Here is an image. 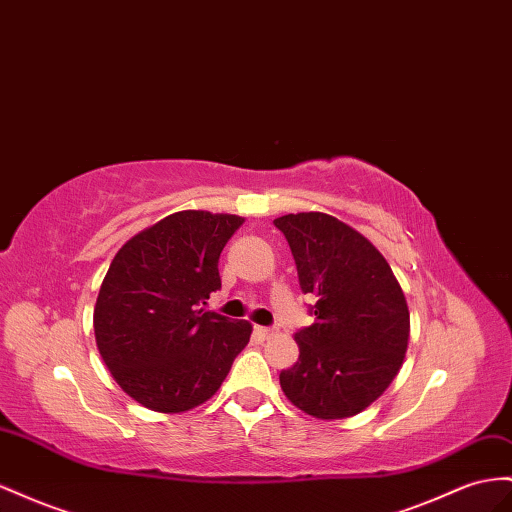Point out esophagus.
<instances>
[{"label":"esophagus","instance_id":"obj_1","mask_svg":"<svg viewBox=\"0 0 512 512\" xmlns=\"http://www.w3.org/2000/svg\"><path fill=\"white\" fill-rule=\"evenodd\" d=\"M256 334H258L260 338H271V336L278 334V331H275L273 327H260V325H256Z\"/></svg>","mask_w":512,"mask_h":512}]
</instances>
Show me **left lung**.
<instances>
[{"instance_id": "8db88e82", "label": "left lung", "mask_w": 512, "mask_h": 512, "mask_svg": "<svg viewBox=\"0 0 512 512\" xmlns=\"http://www.w3.org/2000/svg\"><path fill=\"white\" fill-rule=\"evenodd\" d=\"M293 252L314 323L295 334L299 359L280 372L286 398L319 420H344L388 390L409 344V308L392 267L362 232L327 213L273 222Z\"/></svg>"}]
</instances>
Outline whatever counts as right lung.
Masks as SVG:
<instances>
[{
  "label": "right lung",
  "mask_w": 512,
  "mask_h": 512,
  "mask_svg": "<svg viewBox=\"0 0 512 512\" xmlns=\"http://www.w3.org/2000/svg\"><path fill=\"white\" fill-rule=\"evenodd\" d=\"M239 215L178 211L137 232L109 265L94 306L105 366L135 403L183 413L206 403L252 336L250 321L206 312L219 254Z\"/></svg>",
  "instance_id": "1"
}]
</instances>
